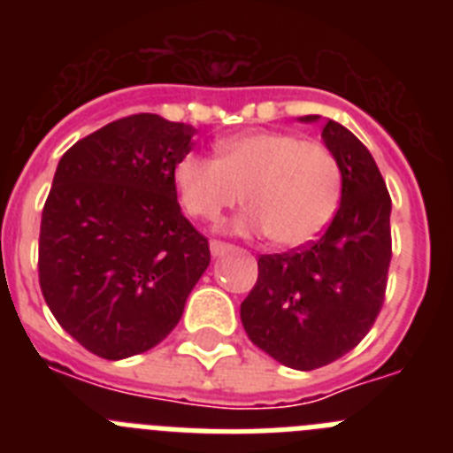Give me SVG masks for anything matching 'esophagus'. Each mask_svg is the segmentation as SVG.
Instances as JSON below:
<instances>
[{
  "mask_svg": "<svg viewBox=\"0 0 453 453\" xmlns=\"http://www.w3.org/2000/svg\"><path fill=\"white\" fill-rule=\"evenodd\" d=\"M231 250H234V245H229V242H222V240H211V254L213 256H222Z\"/></svg>",
  "mask_w": 453,
  "mask_h": 453,
  "instance_id": "obj_1",
  "label": "esophagus"
}]
</instances>
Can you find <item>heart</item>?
<instances>
[{
	"instance_id": "obj_1",
	"label": "heart",
	"mask_w": 453,
	"mask_h": 453,
	"mask_svg": "<svg viewBox=\"0 0 453 453\" xmlns=\"http://www.w3.org/2000/svg\"><path fill=\"white\" fill-rule=\"evenodd\" d=\"M179 199L195 218L218 222L242 197L245 226L279 247L318 238L342 192L338 156L319 140L288 131H254L215 145V158L188 154L174 167Z\"/></svg>"
}]
</instances>
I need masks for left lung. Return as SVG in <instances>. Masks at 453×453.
<instances>
[{"instance_id": "8db88e82", "label": "left lung", "mask_w": 453, "mask_h": 453, "mask_svg": "<svg viewBox=\"0 0 453 453\" xmlns=\"http://www.w3.org/2000/svg\"><path fill=\"white\" fill-rule=\"evenodd\" d=\"M322 138L342 170L338 211L318 240L263 254L258 279L240 303L251 342L295 370L329 365L370 334L386 302L392 258V202L374 158L334 119Z\"/></svg>"}]
</instances>
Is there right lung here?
Here are the masks:
<instances>
[{
    "mask_svg": "<svg viewBox=\"0 0 453 453\" xmlns=\"http://www.w3.org/2000/svg\"><path fill=\"white\" fill-rule=\"evenodd\" d=\"M192 135L190 124L129 115L74 142L56 167L40 222V290L56 322L99 358L167 338L211 263L174 183Z\"/></svg>",
    "mask_w": 453,
    "mask_h": 453,
    "instance_id": "1",
    "label": "right lung"
}]
</instances>
